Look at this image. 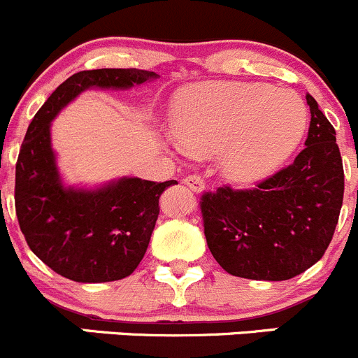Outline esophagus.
Returning a JSON list of instances; mask_svg holds the SVG:
<instances>
[{
    "instance_id": "34e87169",
    "label": "esophagus",
    "mask_w": 358,
    "mask_h": 358,
    "mask_svg": "<svg viewBox=\"0 0 358 358\" xmlns=\"http://www.w3.org/2000/svg\"><path fill=\"white\" fill-rule=\"evenodd\" d=\"M183 183H185L189 189H192L194 192H202L206 187L204 180H202L199 175H189L187 178H183Z\"/></svg>"
}]
</instances>
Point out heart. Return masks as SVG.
<instances>
[{"label": "heart", "mask_w": 358, "mask_h": 358, "mask_svg": "<svg viewBox=\"0 0 358 358\" xmlns=\"http://www.w3.org/2000/svg\"><path fill=\"white\" fill-rule=\"evenodd\" d=\"M306 107L294 92L256 83L192 86L173 110V136L189 152L218 150L220 168L239 183L256 182L291 156L306 129Z\"/></svg>", "instance_id": "heart-1"}]
</instances>
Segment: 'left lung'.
I'll list each match as a JSON object with an SVG mask.
<instances>
[{"label":"left lung","instance_id":"8db88e82","mask_svg":"<svg viewBox=\"0 0 358 358\" xmlns=\"http://www.w3.org/2000/svg\"><path fill=\"white\" fill-rule=\"evenodd\" d=\"M310 128L292 164L255 189L204 192L201 213L208 248L230 275L287 280L326 252L345 192L336 131L306 93Z\"/></svg>","mask_w":358,"mask_h":358}]
</instances>
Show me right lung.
<instances>
[{
    "label": "right lung",
    "mask_w": 358,
    "mask_h": 358,
    "mask_svg": "<svg viewBox=\"0 0 358 358\" xmlns=\"http://www.w3.org/2000/svg\"><path fill=\"white\" fill-rule=\"evenodd\" d=\"M140 69H95L66 79L29 124L15 168V211L31 251L76 282H110L142 262L169 182L114 180L96 189L66 187L52 149V121L90 88L128 90L156 79Z\"/></svg>",
    "instance_id": "right-lung-1"
}]
</instances>
